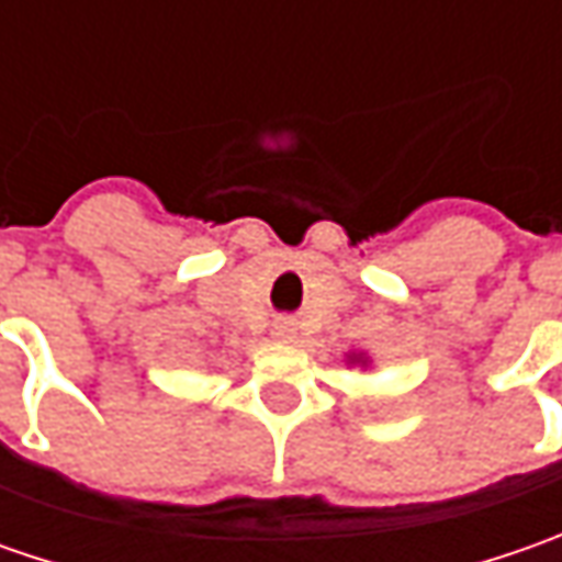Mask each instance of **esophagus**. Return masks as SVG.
<instances>
[{
  "label": "esophagus",
  "mask_w": 562,
  "mask_h": 562,
  "mask_svg": "<svg viewBox=\"0 0 562 562\" xmlns=\"http://www.w3.org/2000/svg\"><path fill=\"white\" fill-rule=\"evenodd\" d=\"M288 331H291L288 325H278V335H288Z\"/></svg>",
  "instance_id": "obj_1"
}]
</instances>
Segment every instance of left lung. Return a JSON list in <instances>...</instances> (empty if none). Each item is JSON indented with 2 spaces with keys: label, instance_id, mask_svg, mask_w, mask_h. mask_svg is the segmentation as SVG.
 <instances>
[{
  "label": "left lung",
  "instance_id": "obj_1",
  "mask_svg": "<svg viewBox=\"0 0 562 562\" xmlns=\"http://www.w3.org/2000/svg\"><path fill=\"white\" fill-rule=\"evenodd\" d=\"M347 366H369L366 353H347Z\"/></svg>",
  "mask_w": 562,
  "mask_h": 562
}]
</instances>
